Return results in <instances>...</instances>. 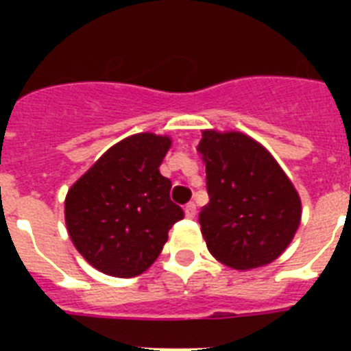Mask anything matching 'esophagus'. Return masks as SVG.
Here are the masks:
<instances>
[{
	"label": "esophagus",
	"mask_w": 351,
	"mask_h": 351,
	"mask_svg": "<svg viewBox=\"0 0 351 351\" xmlns=\"http://www.w3.org/2000/svg\"><path fill=\"white\" fill-rule=\"evenodd\" d=\"M184 211H186L187 219H195V217H197V206H195V204H193V202L187 204Z\"/></svg>",
	"instance_id": "34e87169"
}]
</instances>
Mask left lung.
Returning <instances> with one entry per match:
<instances>
[{
  "label": "left lung",
  "mask_w": 351,
  "mask_h": 351,
  "mask_svg": "<svg viewBox=\"0 0 351 351\" xmlns=\"http://www.w3.org/2000/svg\"><path fill=\"white\" fill-rule=\"evenodd\" d=\"M209 204L198 217L209 253L234 269L266 266L282 255L300 224V198L280 165L242 132L204 131Z\"/></svg>",
  "instance_id": "left-lung-1"
}]
</instances>
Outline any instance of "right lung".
Here are the masks:
<instances>
[{"mask_svg":"<svg viewBox=\"0 0 351 351\" xmlns=\"http://www.w3.org/2000/svg\"><path fill=\"white\" fill-rule=\"evenodd\" d=\"M169 147V136L132 134L107 149L69 189V237L98 271L120 278L143 273L184 219L169 198L171 180L158 169Z\"/></svg>","mask_w":351,"mask_h":351,"instance_id":"1","label":"right lung"}]
</instances>
